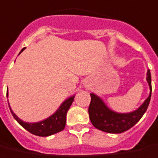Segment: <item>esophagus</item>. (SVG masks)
Masks as SVG:
<instances>
[{"label": "esophagus", "instance_id": "34e87169", "mask_svg": "<svg viewBox=\"0 0 158 158\" xmlns=\"http://www.w3.org/2000/svg\"><path fill=\"white\" fill-rule=\"evenodd\" d=\"M86 86H88V85H86Z\"/></svg>", "mask_w": 158, "mask_h": 158}]
</instances>
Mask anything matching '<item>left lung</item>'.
<instances>
[{
	"instance_id": "8db88e82",
	"label": "left lung",
	"mask_w": 158,
	"mask_h": 158,
	"mask_svg": "<svg viewBox=\"0 0 158 158\" xmlns=\"http://www.w3.org/2000/svg\"><path fill=\"white\" fill-rule=\"evenodd\" d=\"M146 80L150 87V94L136 110L129 113H118L110 110L102 98L90 93L89 106L90 120L96 128L110 133H121L130 129L139 121L148 108L152 97V76L150 70L146 73Z\"/></svg>"
}]
</instances>
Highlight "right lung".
Instances as JSON below:
<instances>
[{"label": "right lung", "mask_w": 158, "mask_h": 158, "mask_svg": "<svg viewBox=\"0 0 158 158\" xmlns=\"http://www.w3.org/2000/svg\"><path fill=\"white\" fill-rule=\"evenodd\" d=\"M25 48L21 49L20 53ZM7 96H8V92H6V97ZM74 97H75V95L67 98L60 104V107L58 108V110H56L55 113L51 114L49 117L46 118L43 121H38V122H25V121H23L20 118L18 117L17 115L14 113L13 110H11L9 102H8V105H9L10 111H11V113L13 114L14 119L24 128L26 129L28 132L32 133L34 135L40 137H47L50 136L52 134H55L56 133H59V132L62 131L65 128L66 121H67V113H68V110L70 109V106L72 105V103L73 102Z\"/></svg>", "instance_id": "obj_1"}]
</instances>
